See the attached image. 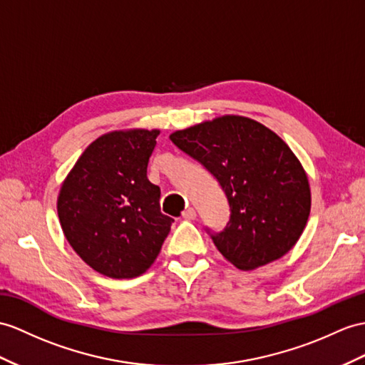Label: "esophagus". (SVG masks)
I'll return each mask as SVG.
<instances>
[{
  "label": "esophagus",
  "mask_w": 365,
  "mask_h": 365,
  "mask_svg": "<svg viewBox=\"0 0 365 365\" xmlns=\"http://www.w3.org/2000/svg\"><path fill=\"white\" fill-rule=\"evenodd\" d=\"M182 218L184 220H195V218H197V210H195L193 207L185 209L184 213H182Z\"/></svg>",
  "instance_id": "esophagus-1"
}]
</instances>
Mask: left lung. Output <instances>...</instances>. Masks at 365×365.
<instances>
[{
    "instance_id": "1",
    "label": "left lung",
    "mask_w": 365,
    "mask_h": 365,
    "mask_svg": "<svg viewBox=\"0 0 365 365\" xmlns=\"http://www.w3.org/2000/svg\"><path fill=\"white\" fill-rule=\"evenodd\" d=\"M173 144L215 178L229 202L223 230L206 227L238 269H254L297 243L311 209L308 178L274 131L242 115H223L170 135Z\"/></svg>"
}]
</instances>
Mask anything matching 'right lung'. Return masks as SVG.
Segmentation results:
<instances>
[{"label": "right lung", "instance_id": "obj_1", "mask_svg": "<svg viewBox=\"0 0 365 365\" xmlns=\"http://www.w3.org/2000/svg\"><path fill=\"white\" fill-rule=\"evenodd\" d=\"M158 130L113 131L78 158L60 189L57 210L69 245L111 279L144 274L161 251L173 218L147 178Z\"/></svg>", "mask_w": 365, "mask_h": 365}]
</instances>
